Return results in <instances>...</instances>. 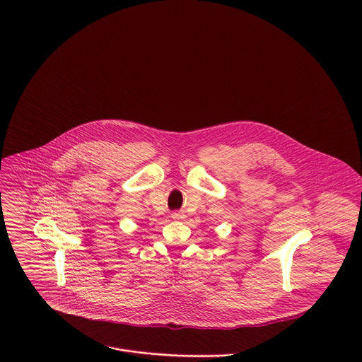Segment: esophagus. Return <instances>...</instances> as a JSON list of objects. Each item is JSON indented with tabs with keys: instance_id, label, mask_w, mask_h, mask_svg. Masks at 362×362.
I'll list each match as a JSON object with an SVG mask.
<instances>
[{
	"instance_id": "34e87169",
	"label": "esophagus",
	"mask_w": 362,
	"mask_h": 362,
	"mask_svg": "<svg viewBox=\"0 0 362 362\" xmlns=\"http://www.w3.org/2000/svg\"><path fill=\"white\" fill-rule=\"evenodd\" d=\"M184 217H185V214L181 213V211H174V213H173V218H174V220H182Z\"/></svg>"
}]
</instances>
